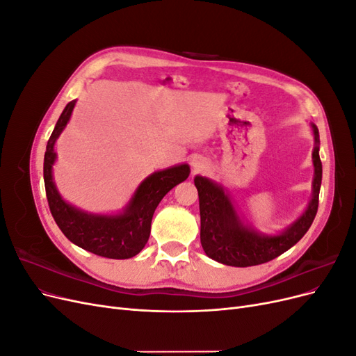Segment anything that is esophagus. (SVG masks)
Here are the masks:
<instances>
[{
    "instance_id": "34e87169",
    "label": "esophagus",
    "mask_w": 356,
    "mask_h": 356,
    "mask_svg": "<svg viewBox=\"0 0 356 356\" xmlns=\"http://www.w3.org/2000/svg\"><path fill=\"white\" fill-rule=\"evenodd\" d=\"M191 168H193V174H197V172H202L204 168H207V163H204V160L196 157L191 161Z\"/></svg>"
}]
</instances>
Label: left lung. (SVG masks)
Segmentation results:
<instances>
[{
	"mask_svg": "<svg viewBox=\"0 0 356 356\" xmlns=\"http://www.w3.org/2000/svg\"><path fill=\"white\" fill-rule=\"evenodd\" d=\"M312 129L315 135V148L312 153L315 166L312 200L305 213L281 234L264 236L245 227L221 186L204 177L195 178L200 208V242L209 258L234 267L263 264L288 251L306 234L316 217L322 181L319 132L315 124H312Z\"/></svg>",
	"mask_w": 356,
	"mask_h": 356,
	"instance_id": "8db88e82",
	"label": "left lung"
}]
</instances>
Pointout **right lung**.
<instances>
[{
  "label": "right lung",
  "instance_id": "obj_1",
  "mask_svg": "<svg viewBox=\"0 0 356 356\" xmlns=\"http://www.w3.org/2000/svg\"><path fill=\"white\" fill-rule=\"evenodd\" d=\"M75 101L67 104L47 141L44 154V186L50 212L62 233L83 250L114 260L135 257L143 251L149 232L153 213L160 200L190 175L188 165H178L154 172L145 178L123 213L93 215L71 207L63 200L53 182L51 168L56 160L55 143L70 122Z\"/></svg>",
  "mask_w": 356,
  "mask_h": 356
}]
</instances>
